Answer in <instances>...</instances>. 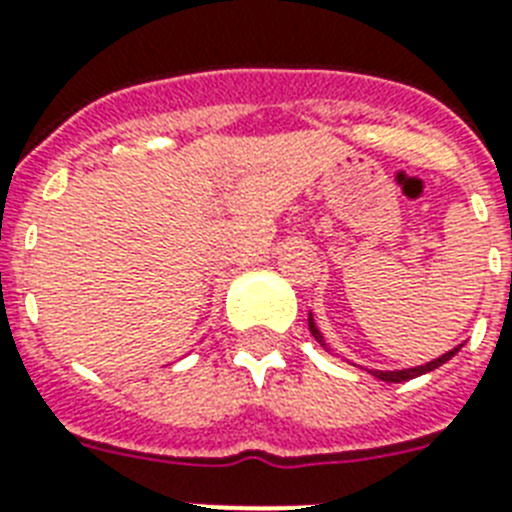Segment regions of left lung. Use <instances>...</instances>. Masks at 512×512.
Masks as SVG:
<instances>
[{
  "instance_id": "1",
  "label": "left lung",
  "mask_w": 512,
  "mask_h": 512,
  "mask_svg": "<svg viewBox=\"0 0 512 512\" xmlns=\"http://www.w3.org/2000/svg\"><path fill=\"white\" fill-rule=\"evenodd\" d=\"M308 329H311V335L316 337V342H322V345H324L322 332L316 329V324H314V319H311V316H308ZM458 350H460V345H458V348H453V350H447L445 356H439V358H434V361H429V363H426V366H416V369L371 371V374H374V377H377V379H382V382H408V379L421 377V374H426V371H434V369H437V366H442V363H445V361H450V358H453L455 353H458Z\"/></svg>"
}]
</instances>
